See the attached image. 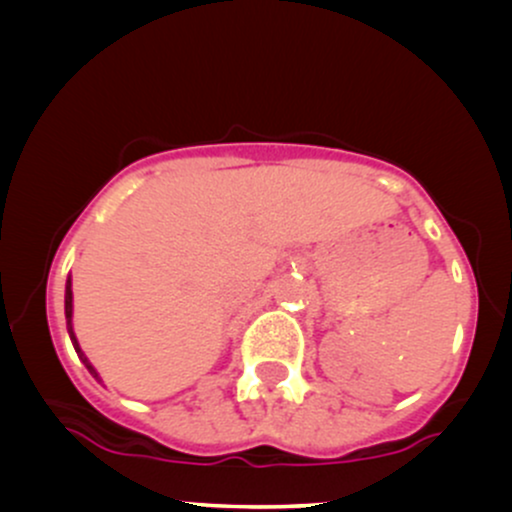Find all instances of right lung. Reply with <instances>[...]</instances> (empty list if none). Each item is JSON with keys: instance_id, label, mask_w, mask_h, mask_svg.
<instances>
[{"instance_id": "right-lung-1", "label": "right lung", "mask_w": 512, "mask_h": 512, "mask_svg": "<svg viewBox=\"0 0 512 512\" xmlns=\"http://www.w3.org/2000/svg\"><path fill=\"white\" fill-rule=\"evenodd\" d=\"M72 308H74V305H72V279H67V286H64V317H67V332H69V339H72V344H74L76 354H79L81 363H84V366L88 368V373H91L93 378H96L98 383H101V378H98L96 368H93L91 363H88L86 354H84V351H81V346H79V342H76V337H74V330H72Z\"/></svg>"}]
</instances>
